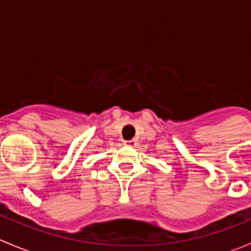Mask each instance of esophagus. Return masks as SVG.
I'll return each instance as SVG.
<instances>
[{
  "label": "esophagus",
  "instance_id": "1",
  "mask_svg": "<svg viewBox=\"0 0 251 251\" xmlns=\"http://www.w3.org/2000/svg\"><path fill=\"white\" fill-rule=\"evenodd\" d=\"M124 144H125L126 147H136V146H137V141H136V140L124 141Z\"/></svg>",
  "mask_w": 251,
  "mask_h": 251
}]
</instances>
